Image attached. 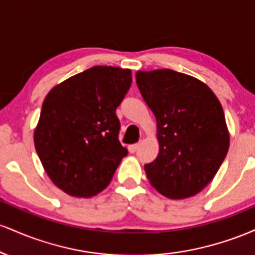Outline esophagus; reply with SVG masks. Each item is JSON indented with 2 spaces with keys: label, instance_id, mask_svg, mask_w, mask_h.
I'll return each instance as SVG.
<instances>
[{
  "label": "esophagus",
  "instance_id": "34e87169",
  "mask_svg": "<svg viewBox=\"0 0 255 255\" xmlns=\"http://www.w3.org/2000/svg\"><path fill=\"white\" fill-rule=\"evenodd\" d=\"M137 147H139V145L137 144H133V145H129L128 146V151L130 152V153H134V152H136Z\"/></svg>",
  "mask_w": 255,
  "mask_h": 255
}]
</instances>
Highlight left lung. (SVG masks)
Here are the masks:
<instances>
[{"label":"left lung","mask_w":255,"mask_h":255,"mask_svg":"<svg viewBox=\"0 0 255 255\" xmlns=\"http://www.w3.org/2000/svg\"><path fill=\"white\" fill-rule=\"evenodd\" d=\"M135 78L157 121L159 152L145 165L151 186L174 200L198 194L229 150L221 102L203 81L171 69L137 71Z\"/></svg>","instance_id":"8db88e82"}]
</instances>
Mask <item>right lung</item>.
<instances>
[{"label": "right lung", "mask_w": 255, "mask_h": 255, "mask_svg": "<svg viewBox=\"0 0 255 255\" xmlns=\"http://www.w3.org/2000/svg\"><path fill=\"white\" fill-rule=\"evenodd\" d=\"M130 84V69L96 66L46 95L34 146L48 176L68 195H97L127 156L119 140L116 108Z\"/></svg>", "instance_id": "1"}]
</instances>
